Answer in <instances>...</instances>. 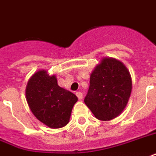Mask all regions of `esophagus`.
I'll return each instance as SVG.
<instances>
[{
    "label": "esophagus",
    "mask_w": 156,
    "mask_h": 156,
    "mask_svg": "<svg viewBox=\"0 0 156 156\" xmlns=\"http://www.w3.org/2000/svg\"><path fill=\"white\" fill-rule=\"evenodd\" d=\"M76 96L78 97V98L79 100H81L83 98V93H82L81 91H77V92H76Z\"/></svg>",
    "instance_id": "esophagus-1"
}]
</instances>
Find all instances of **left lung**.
<instances>
[{
  "label": "left lung",
  "instance_id": "obj_1",
  "mask_svg": "<svg viewBox=\"0 0 156 156\" xmlns=\"http://www.w3.org/2000/svg\"><path fill=\"white\" fill-rule=\"evenodd\" d=\"M132 91L127 68L119 60L105 58L90 77L84 102L100 120H110L122 113Z\"/></svg>",
  "mask_w": 156,
  "mask_h": 156
}]
</instances>
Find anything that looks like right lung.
Returning a JSON list of instances; mask_svg holds the SVG:
<instances>
[{
	"label": "right lung",
	"mask_w": 156,
	"mask_h": 156,
	"mask_svg": "<svg viewBox=\"0 0 156 156\" xmlns=\"http://www.w3.org/2000/svg\"><path fill=\"white\" fill-rule=\"evenodd\" d=\"M26 98L36 118L51 128H62L69 123L78 97L58 86L55 76L41 70L34 73L26 87Z\"/></svg>",
	"instance_id": "obj_1"
}]
</instances>
